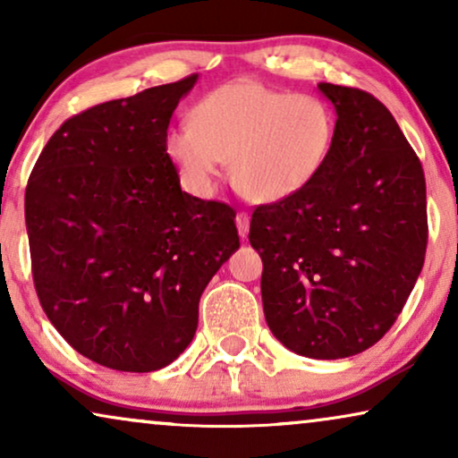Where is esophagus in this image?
<instances>
[{"instance_id": "obj_1", "label": "esophagus", "mask_w": 458, "mask_h": 458, "mask_svg": "<svg viewBox=\"0 0 458 458\" xmlns=\"http://www.w3.org/2000/svg\"><path fill=\"white\" fill-rule=\"evenodd\" d=\"M235 225H237V231H240V235L242 237H246L248 235V231H250V216H248V212H237L235 215Z\"/></svg>"}]
</instances>
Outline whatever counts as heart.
<instances>
[{"label": "heart", "mask_w": 458, "mask_h": 458, "mask_svg": "<svg viewBox=\"0 0 458 458\" xmlns=\"http://www.w3.org/2000/svg\"><path fill=\"white\" fill-rule=\"evenodd\" d=\"M193 124L168 131L165 149L183 183L208 193L231 166L235 190L252 202H281L310 185L334 148L337 118L323 98L233 81L199 99Z\"/></svg>", "instance_id": "heart-1"}]
</instances>
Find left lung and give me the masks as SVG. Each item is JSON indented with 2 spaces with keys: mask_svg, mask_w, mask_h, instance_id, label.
<instances>
[{
  "mask_svg": "<svg viewBox=\"0 0 458 458\" xmlns=\"http://www.w3.org/2000/svg\"><path fill=\"white\" fill-rule=\"evenodd\" d=\"M337 129L321 173L296 196L256 206L250 243L262 259L273 335L309 359H346L387 334L428 248L425 174L390 110L331 83Z\"/></svg>",
  "mask_w": 458,
  "mask_h": 458,
  "instance_id": "left-lung-1",
  "label": "left lung"
}]
</instances>
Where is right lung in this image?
Masks as SVG:
<instances>
[{
	"mask_svg": "<svg viewBox=\"0 0 458 458\" xmlns=\"http://www.w3.org/2000/svg\"><path fill=\"white\" fill-rule=\"evenodd\" d=\"M198 74L93 106L35 162L24 218L37 296L79 354L116 371L171 365L198 304L240 248L235 212L181 191L165 141Z\"/></svg>",
	"mask_w": 458,
	"mask_h": 458,
	"instance_id": "obj_1",
	"label": "right lung"
}]
</instances>
